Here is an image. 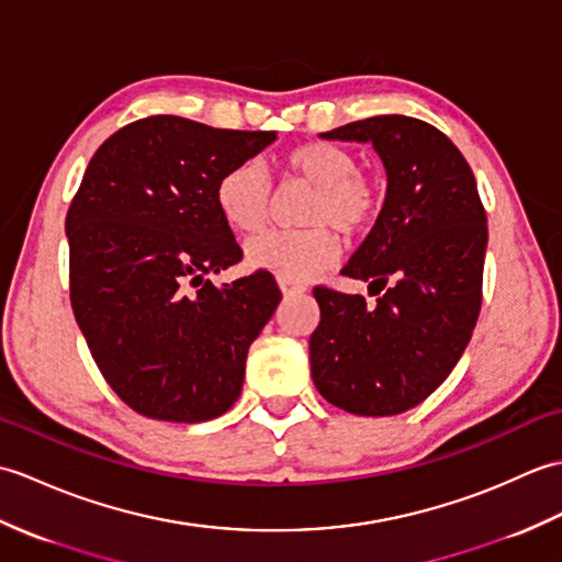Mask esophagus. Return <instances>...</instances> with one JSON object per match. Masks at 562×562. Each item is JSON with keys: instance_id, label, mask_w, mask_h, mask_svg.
Listing matches in <instances>:
<instances>
[{"instance_id": "esophagus-1", "label": "esophagus", "mask_w": 562, "mask_h": 562, "mask_svg": "<svg viewBox=\"0 0 562 562\" xmlns=\"http://www.w3.org/2000/svg\"><path fill=\"white\" fill-rule=\"evenodd\" d=\"M278 284H280L282 294H300V292H304V290H306L302 282L290 280V278H278Z\"/></svg>"}]
</instances>
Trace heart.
I'll list each match as a JSON object with an SVG mask.
<instances>
[{"mask_svg": "<svg viewBox=\"0 0 562 562\" xmlns=\"http://www.w3.org/2000/svg\"><path fill=\"white\" fill-rule=\"evenodd\" d=\"M290 173L316 186L306 207V229L266 232L246 244L250 268L280 278L306 280L330 268L340 256V244L330 226L345 236L367 232L381 212L384 193L374 176L357 169L350 149L336 142H306L284 157ZM220 214L232 229L256 234L268 224L272 212V181L268 169L256 159L229 166L214 188Z\"/></svg>", "mask_w": 562, "mask_h": 562, "instance_id": "1", "label": "heart"}]
</instances>
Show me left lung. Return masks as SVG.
Instances as JSON below:
<instances>
[{
    "label": "left lung",
    "mask_w": 562,
    "mask_h": 562,
    "mask_svg": "<svg viewBox=\"0 0 562 562\" xmlns=\"http://www.w3.org/2000/svg\"><path fill=\"white\" fill-rule=\"evenodd\" d=\"M321 137L372 142L389 188L376 224L342 274L376 304L318 284L308 338L321 396L352 415L415 408L457 367L483 302L485 207L453 142L408 115H374Z\"/></svg>",
    "instance_id": "1"
}]
</instances>
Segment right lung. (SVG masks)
Segmentation results:
<instances>
[{
    "instance_id": "add662e5",
    "label": "right lung",
    "mask_w": 562,
    "mask_h": 562,
    "mask_svg": "<svg viewBox=\"0 0 562 562\" xmlns=\"http://www.w3.org/2000/svg\"><path fill=\"white\" fill-rule=\"evenodd\" d=\"M274 137L149 115L83 171L65 220L71 312L103 379L139 415L205 423L241 393L250 342L282 294L266 270L224 288L207 280L244 258L214 188Z\"/></svg>"
}]
</instances>
